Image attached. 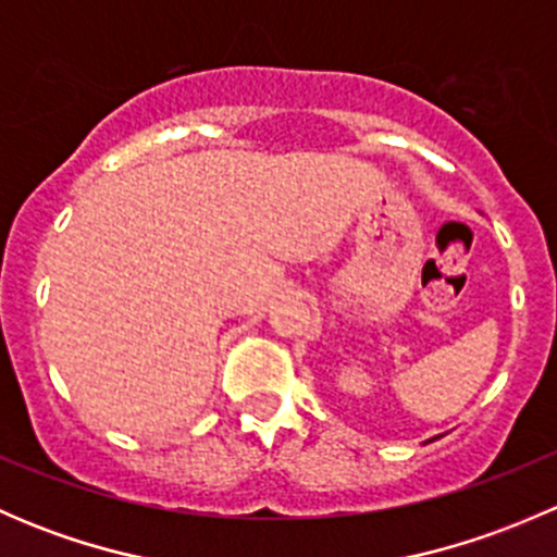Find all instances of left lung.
Returning <instances> with one entry per match:
<instances>
[{
	"instance_id": "obj_1",
	"label": "left lung",
	"mask_w": 557,
	"mask_h": 557,
	"mask_svg": "<svg viewBox=\"0 0 557 557\" xmlns=\"http://www.w3.org/2000/svg\"><path fill=\"white\" fill-rule=\"evenodd\" d=\"M429 442H431V440H429Z\"/></svg>"
}]
</instances>
